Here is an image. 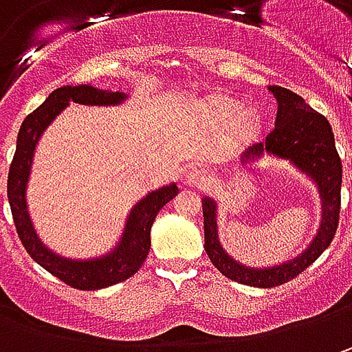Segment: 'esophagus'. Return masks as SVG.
<instances>
[{
  "label": "esophagus",
  "mask_w": 352,
  "mask_h": 352,
  "mask_svg": "<svg viewBox=\"0 0 352 352\" xmlns=\"http://www.w3.org/2000/svg\"><path fill=\"white\" fill-rule=\"evenodd\" d=\"M208 184H210V176L204 168H192L186 174V186H190V188L204 190V188H208Z\"/></svg>",
  "instance_id": "esophagus-1"
}]
</instances>
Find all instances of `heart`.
Segmentation results:
<instances>
[{
  "instance_id": "b5f03b06",
  "label": "heart",
  "mask_w": 352,
  "mask_h": 352,
  "mask_svg": "<svg viewBox=\"0 0 352 352\" xmlns=\"http://www.w3.org/2000/svg\"><path fill=\"white\" fill-rule=\"evenodd\" d=\"M239 107L241 103L236 98L229 94H221V91L206 96L197 105L199 113L206 121L225 123L233 117V133L236 137H250L261 127V117L250 107H243V109Z\"/></svg>"
}]
</instances>
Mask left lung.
<instances>
[{"label":"left lung","instance_id":"obj_1","mask_svg":"<svg viewBox=\"0 0 352 352\" xmlns=\"http://www.w3.org/2000/svg\"><path fill=\"white\" fill-rule=\"evenodd\" d=\"M268 91L276 98L278 103L274 129L263 142L252 144L241 155L239 166L261 162L264 156L290 162L316 186L321 201V219L316 235L311 236V241L300 254L278 264L247 266L235 261L219 241L217 201L211 196L201 197L206 252L210 261L225 278L254 288H272L286 284L288 280L302 274L309 264L316 263L319 254L331 245L339 225L343 182V164L335 148V137L329 121L290 89L268 86Z\"/></svg>","mask_w":352,"mask_h":352}]
</instances>
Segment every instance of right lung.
I'll return each instance as SVG.
<instances>
[{"label":"right lung","mask_w":352,"mask_h":352,"mask_svg":"<svg viewBox=\"0 0 352 352\" xmlns=\"http://www.w3.org/2000/svg\"><path fill=\"white\" fill-rule=\"evenodd\" d=\"M127 100L129 94L125 91L96 88L91 84L62 86L54 89L31 116L25 117L19 135H17V151H15L11 168H9V178H7V197H9V206H11L13 221L17 227L21 243L34 263H38L50 274L60 278L62 282H66L68 286L78 288V290H102V288L127 280L141 268L151 249V227L155 223L156 213L162 210L172 197H176L178 186L176 182H170L142 196L127 213L123 233L117 239L116 247H111L107 252H103L100 256H89V258L62 256L60 252L50 249L38 236L31 219L27 188H29V178H31V168H33L34 151L43 133L70 103L116 107Z\"/></svg>","instance_id":"right-lung-1"}]
</instances>
